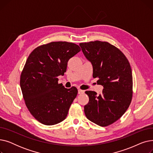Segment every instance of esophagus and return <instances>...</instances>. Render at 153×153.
Here are the masks:
<instances>
[{"instance_id": "obj_1", "label": "esophagus", "mask_w": 153, "mask_h": 153, "mask_svg": "<svg viewBox=\"0 0 153 153\" xmlns=\"http://www.w3.org/2000/svg\"><path fill=\"white\" fill-rule=\"evenodd\" d=\"M84 93V91H82V90H81V89H78V94H83Z\"/></svg>"}]
</instances>
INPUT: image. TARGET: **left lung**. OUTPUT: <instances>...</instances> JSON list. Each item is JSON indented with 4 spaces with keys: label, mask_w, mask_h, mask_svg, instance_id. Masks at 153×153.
<instances>
[{
    "label": "left lung",
    "mask_w": 153,
    "mask_h": 153,
    "mask_svg": "<svg viewBox=\"0 0 153 153\" xmlns=\"http://www.w3.org/2000/svg\"><path fill=\"white\" fill-rule=\"evenodd\" d=\"M93 66V77L103 86L102 92L85 91L89 100L84 106L86 117L100 126L114 123L129 107L133 96V77L129 61L115 46L106 42L79 44Z\"/></svg>",
    "instance_id": "1"
}]
</instances>
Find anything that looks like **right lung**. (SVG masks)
Wrapping results in <instances>:
<instances>
[{"instance_id":"right-lung-1","label":"right lung","mask_w":153,"mask_h":153,"mask_svg":"<svg viewBox=\"0 0 153 153\" xmlns=\"http://www.w3.org/2000/svg\"><path fill=\"white\" fill-rule=\"evenodd\" d=\"M81 51L73 43L54 42L39 46L27 58L20 76V87L30 114L40 123L53 125L68 115L76 97L75 87L66 89L58 76L66 71L68 62Z\"/></svg>"}]
</instances>
